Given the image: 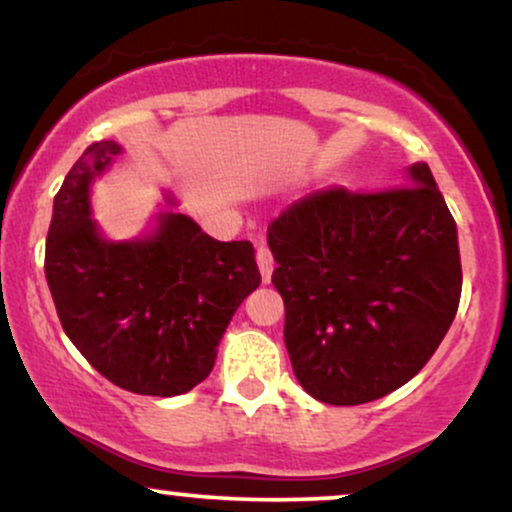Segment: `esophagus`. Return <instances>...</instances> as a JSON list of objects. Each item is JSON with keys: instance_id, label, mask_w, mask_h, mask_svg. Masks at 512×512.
<instances>
[{"instance_id": "1", "label": "esophagus", "mask_w": 512, "mask_h": 512, "mask_svg": "<svg viewBox=\"0 0 512 512\" xmlns=\"http://www.w3.org/2000/svg\"><path fill=\"white\" fill-rule=\"evenodd\" d=\"M256 266H258V270H261L263 282H270V275H273L275 261H273V254H270V249L263 242L256 244Z\"/></svg>"}]
</instances>
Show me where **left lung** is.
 I'll use <instances>...</instances> for the list:
<instances>
[{"mask_svg": "<svg viewBox=\"0 0 512 512\" xmlns=\"http://www.w3.org/2000/svg\"><path fill=\"white\" fill-rule=\"evenodd\" d=\"M408 182L318 189L268 227L289 361L301 387L330 406L399 389L456 318V220L427 163H413Z\"/></svg>", "mask_w": 512, "mask_h": 512, "instance_id": "obj_1", "label": "left lung"}]
</instances>
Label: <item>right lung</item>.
I'll return each mask as SVG.
<instances>
[{"mask_svg":"<svg viewBox=\"0 0 512 512\" xmlns=\"http://www.w3.org/2000/svg\"><path fill=\"white\" fill-rule=\"evenodd\" d=\"M121 154L94 142L54 197L44 275L63 332L116 387L178 396L204 382L237 306L261 285L251 242H218L185 213H161L140 242H106L90 182Z\"/></svg>","mask_w":512,"mask_h":512,"instance_id":"obj_1","label":"right lung"}]
</instances>
